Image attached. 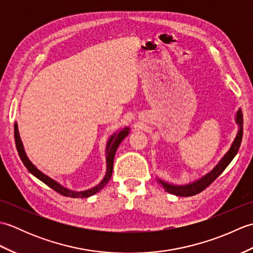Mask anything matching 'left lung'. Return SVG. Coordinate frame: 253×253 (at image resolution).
Masks as SVG:
<instances>
[{"label": "left lung", "instance_id": "obj_1", "mask_svg": "<svg viewBox=\"0 0 253 253\" xmlns=\"http://www.w3.org/2000/svg\"><path fill=\"white\" fill-rule=\"evenodd\" d=\"M236 123L239 127L237 135H236L234 141L230 146L229 150L226 152V154L219 160V162L214 166V169L209 171L208 174L202 176L201 178H199L195 181L189 182V184L186 185H173L169 184L168 181H164L162 179L158 178V182L161 184L165 191H168L169 193H171V195L175 196H179V197H190V196H195L197 193L201 192L202 190L206 189L208 186H210L212 182L215 180L217 177L221 175L224 169L227 168L229 163L232 162L233 159L235 158V155L237 154L240 143H241V139H243V130H244V118H243V112L239 109L236 113V118H235Z\"/></svg>", "mask_w": 253, "mask_h": 253}]
</instances>
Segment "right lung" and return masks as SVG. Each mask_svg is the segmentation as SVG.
<instances>
[{
  "label": "right lung",
  "mask_w": 253,
  "mask_h": 253,
  "mask_svg": "<svg viewBox=\"0 0 253 253\" xmlns=\"http://www.w3.org/2000/svg\"><path fill=\"white\" fill-rule=\"evenodd\" d=\"M128 133H129V128L125 127L124 129L120 130L118 132H115L114 135H112L110 137L109 141H107V143H106V149H105L106 173H105L104 178L101 180V182H99V185H96L92 188H90V189L84 190V191H75V190L68 189V188L62 186L61 184H58L57 181H55L54 179H52L51 177L42 173L41 170L38 169L36 166L31 163V161L28 159V157H27V154L25 152L24 144H23V142H21L17 123H15V125H14V136H15L16 148H17L20 160L23 161V163L27 168V169H28L35 177H37L38 179H40L42 182H44L45 185L52 188L53 190H55L56 192L61 193V195H63V196L71 197V198H87L90 196H93L94 193L99 192L102 188H103L107 184V182H109V180L111 179L112 173H113V162H114L116 150H117L118 146L121 144V142L124 140V139H125V137L128 136Z\"/></svg>",
  "instance_id": "obj_1"
}]
</instances>
